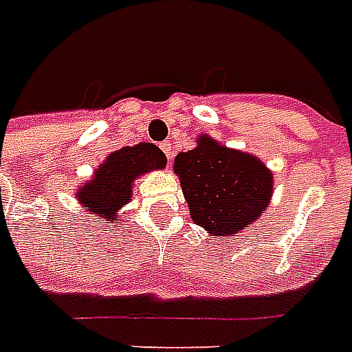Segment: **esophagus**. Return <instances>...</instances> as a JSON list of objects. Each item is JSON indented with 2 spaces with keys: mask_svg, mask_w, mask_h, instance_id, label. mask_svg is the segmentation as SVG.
Here are the masks:
<instances>
[{
  "mask_svg": "<svg viewBox=\"0 0 352 352\" xmlns=\"http://www.w3.org/2000/svg\"><path fill=\"white\" fill-rule=\"evenodd\" d=\"M159 148L163 149V153H164V155H166V159H168V161H170V159H172V148H170V142H163V144H161V146H159Z\"/></svg>",
  "mask_w": 352,
  "mask_h": 352,
  "instance_id": "1",
  "label": "esophagus"
}]
</instances>
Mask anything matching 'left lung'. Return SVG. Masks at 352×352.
Returning <instances> with one entry per match:
<instances>
[{
	"instance_id": "1",
	"label": "left lung",
	"mask_w": 352,
	"mask_h": 352,
	"mask_svg": "<svg viewBox=\"0 0 352 352\" xmlns=\"http://www.w3.org/2000/svg\"><path fill=\"white\" fill-rule=\"evenodd\" d=\"M191 220L214 236H233L267 208L273 176L260 159L201 136L174 161Z\"/></svg>"
}]
</instances>
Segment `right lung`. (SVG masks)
I'll return each mask as SVG.
<instances>
[{
	"mask_svg": "<svg viewBox=\"0 0 352 352\" xmlns=\"http://www.w3.org/2000/svg\"><path fill=\"white\" fill-rule=\"evenodd\" d=\"M166 157L153 144H138L111 153L94 174V180L77 191L83 208L98 214L102 223L117 221V210L131 201L132 182L142 172L163 168Z\"/></svg>",
	"mask_w": 352,
	"mask_h": 352,
	"instance_id": "1",
	"label": "right lung"
}]
</instances>
